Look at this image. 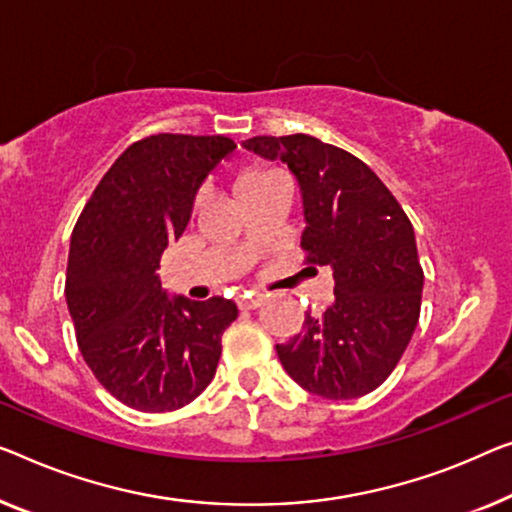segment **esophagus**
I'll use <instances>...</instances> for the list:
<instances>
[{
	"label": "esophagus",
	"mask_w": 512,
	"mask_h": 512,
	"mask_svg": "<svg viewBox=\"0 0 512 512\" xmlns=\"http://www.w3.org/2000/svg\"><path fill=\"white\" fill-rule=\"evenodd\" d=\"M262 303H264V296L262 294H243L241 299L236 301V305H239L241 310H255Z\"/></svg>",
	"instance_id": "34e87169"
}]
</instances>
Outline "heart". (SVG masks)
I'll return each instance as SVG.
<instances>
[{"mask_svg":"<svg viewBox=\"0 0 512 512\" xmlns=\"http://www.w3.org/2000/svg\"><path fill=\"white\" fill-rule=\"evenodd\" d=\"M273 179H278V177L271 170H264V167H246V170H241L239 174H236L234 190L236 193H243V190L257 188V186H262V183L273 181Z\"/></svg>","mask_w":512,"mask_h":512,"instance_id":"b5f03b06","label":"heart"}]
</instances>
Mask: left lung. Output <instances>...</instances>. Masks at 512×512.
<instances>
[{
	"label": "left lung",
	"mask_w": 512,
	"mask_h": 512,
	"mask_svg": "<svg viewBox=\"0 0 512 512\" xmlns=\"http://www.w3.org/2000/svg\"><path fill=\"white\" fill-rule=\"evenodd\" d=\"M255 154L289 165L303 193L305 264L331 266L333 303L276 345L287 375L326 400L379 388L421 317L423 266L407 213L375 172L317 137L257 135Z\"/></svg>",
	"instance_id": "1"
}]
</instances>
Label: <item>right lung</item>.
<instances>
[{
	"label": "right lung",
	"mask_w": 512,
	"mask_h": 512,
	"mask_svg": "<svg viewBox=\"0 0 512 512\" xmlns=\"http://www.w3.org/2000/svg\"><path fill=\"white\" fill-rule=\"evenodd\" d=\"M236 147L225 135L133 142L98 181L71 234L66 303L80 354L126 407L163 414L216 375L232 301L167 299L160 255L186 230L197 188Z\"/></svg>",
	"instance_id": "1"
}]
</instances>
